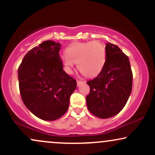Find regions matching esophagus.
<instances>
[{"mask_svg": "<svg viewBox=\"0 0 155 155\" xmlns=\"http://www.w3.org/2000/svg\"><path fill=\"white\" fill-rule=\"evenodd\" d=\"M76 83H77V85H78V86H79L80 84H81L83 83V81H79V80H76Z\"/></svg>", "mask_w": 155, "mask_h": 155, "instance_id": "1", "label": "esophagus"}]
</instances>
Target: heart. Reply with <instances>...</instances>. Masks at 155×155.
Segmentation results:
<instances>
[{"instance_id": "heart-1", "label": "heart", "mask_w": 155, "mask_h": 155, "mask_svg": "<svg viewBox=\"0 0 155 155\" xmlns=\"http://www.w3.org/2000/svg\"><path fill=\"white\" fill-rule=\"evenodd\" d=\"M65 52L66 54L61 56V61L68 74L72 72V67L76 63L84 76L93 77L100 74L106 63V47L97 41L76 42L71 44Z\"/></svg>"}]
</instances>
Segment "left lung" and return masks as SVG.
Masks as SVG:
<instances>
[{"mask_svg": "<svg viewBox=\"0 0 155 155\" xmlns=\"http://www.w3.org/2000/svg\"><path fill=\"white\" fill-rule=\"evenodd\" d=\"M106 60L104 68L87 84L90 91L87 106L95 117L107 119L122 111L128 100L133 86V73L128 57L115 44L106 46Z\"/></svg>", "mask_w": 155, "mask_h": 155, "instance_id": "left-lung-1", "label": "left lung"}]
</instances>
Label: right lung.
<instances>
[{
	"label": "right lung",
	"instance_id": "right-lung-1",
	"mask_svg": "<svg viewBox=\"0 0 155 155\" xmlns=\"http://www.w3.org/2000/svg\"><path fill=\"white\" fill-rule=\"evenodd\" d=\"M60 43L46 41L25 55L18 68L19 87L25 106L41 120L63 116L76 81L63 71Z\"/></svg>",
	"mask_w": 155,
	"mask_h": 155
}]
</instances>
